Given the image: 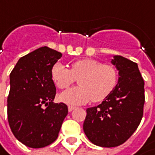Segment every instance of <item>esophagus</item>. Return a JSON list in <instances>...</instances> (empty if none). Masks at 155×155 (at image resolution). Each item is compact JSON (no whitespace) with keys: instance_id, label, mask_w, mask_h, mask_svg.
<instances>
[{"instance_id":"34e87169","label":"esophagus","mask_w":155,"mask_h":155,"mask_svg":"<svg viewBox=\"0 0 155 155\" xmlns=\"http://www.w3.org/2000/svg\"><path fill=\"white\" fill-rule=\"evenodd\" d=\"M68 111L71 112V111H73V110L75 108V107H74V106H68Z\"/></svg>"}]
</instances>
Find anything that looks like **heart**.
Returning a JSON list of instances; mask_svg holds the SVG:
<instances>
[{"instance_id":"1","label":"heart","mask_w":155,"mask_h":155,"mask_svg":"<svg viewBox=\"0 0 155 155\" xmlns=\"http://www.w3.org/2000/svg\"><path fill=\"white\" fill-rule=\"evenodd\" d=\"M51 78L60 89L68 87L78 79V87L64 91L59 100L72 105L99 102L107 97L117 83V72L110 65L90 58L71 63L70 70L58 62L51 69Z\"/></svg>"}]
</instances>
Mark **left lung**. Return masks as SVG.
I'll return each instance as SVG.
<instances>
[{
    "mask_svg": "<svg viewBox=\"0 0 155 155\" xmlns=\"http://www.w3.org/2000/svg\"><path fill=\"white\" fill-rule=\"evenodd\" d=\"M111 63L119 72L118 82L100 105L87 109L83 130L93 144L120 146L137 129L143 115L144 81L137 63L114 55Z\"/></svg>",
    "mask_w": 155,
    "mask_h": 155,
    "instance_id": "obj_1",
    "label": "left lung"
}]
</instances>
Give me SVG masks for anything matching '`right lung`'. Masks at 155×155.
<instances>
[{"instance_id":"right-lung-1","label":"right lung","mask_w":155,"mask_h":155,"mask_svg":"<svg viewBox=\"0 0 155 155\" xmlns=\"http://www.w3.org/2000/svg\"><path fill=\"white\" fill-rule=\"evenodd\" d=\"M61 56L58 51L41 47L20 58L11 72L8 123L15 137L28 147L53 143L68 113L66 104L53 102L56 88L51 69Z\"/></svg>"}]
</instances>
